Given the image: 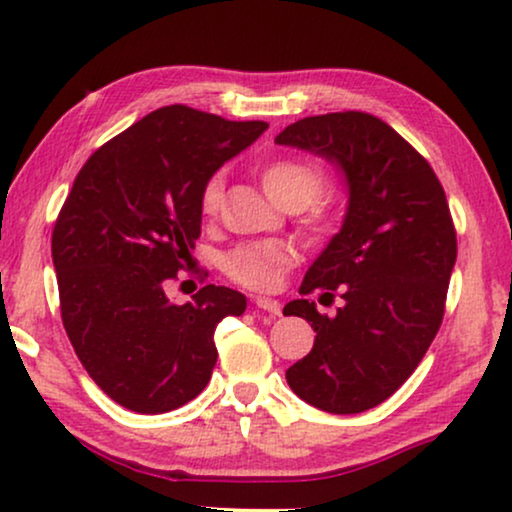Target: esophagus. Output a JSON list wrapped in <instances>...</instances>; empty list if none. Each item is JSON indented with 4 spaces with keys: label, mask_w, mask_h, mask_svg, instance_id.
Here are the masks:
<instances>
[{
    "label": "esophagus",
    "mask_w": 512,
    "mask_h": 512,
    "mask_svg": "<svg viewBox=\"0 0 512 512\" xmlns=\"http://www.w3.org/2000/svg\"><path fill=\"white\" fill-rule=\"evenodd\" d=\"M256 303V307L258 310H263V312H268V314H275V317H279V314H282V305H279V300H272V298H256L254 300Z\"/></svg>",
    "instance_id": "34e87169"
}]
</instances>
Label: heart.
Returning a JSON list of instances; mask_svg holds the SVG:
<instances>
[{
    "label": "heart",
    "mask_w": 512,
    "mask_h": 512,
    "mask_svg": "<svg viewBox=\"0 0 512 512\" xmlns=\"http://www.w3.org/2000/svg\"><path fill=\"white\" fill-rule=\"evenodd\" d=\"M261 184L268 198L286 212H300L317 200L324 188V172L310 160L279 158L263 167ZM223 195V177L212 174L200 193V209L205 216L219 212ZM312 228H326V216L312 219ZM298 261L296 249L289 242H254L242 244L223 258V272L244 289L272 291L282 284L286 270Z\"/></svg>",
    "instance_id": "obj_1"
}]
</instances>
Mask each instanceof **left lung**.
<instances>
[{"mask_svg": "<svg viewBox=\"0 0 512 512\" xmlns=\"http://www.w3.org/2000/svg\"><path fill=\"white\" fill-rule=\"evenodd\" d=\"M275 144L314 153L342 174L347 212L284 314L307 319L312 352L286 370L293 394L333 415H356L394 394L436 338L457 263V233L431 165L380 118L310 116ZM340 290L335 318L306 296Z\"/></svg>", "mask_w": 512, "mask_h": 512, "instance_id": "obj_1", "label": "left lung"}]
</instances>
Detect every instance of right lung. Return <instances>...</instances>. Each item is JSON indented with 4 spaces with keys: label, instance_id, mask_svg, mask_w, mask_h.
I'll list each match as a JSON object with an SVG mask.
<instances>
[{
    "label": "right lung",
    "instance_id": "1",
    "mask_svg": "<svg viewBox=\"0 0 512 512\" xmlns=\"http://www.w3.org/2000/svg\"><path fill=\"white\" fill-rule=\"evenodd\" d=\"M268 130L172 104L97 149L55 221L51 256L62 324L97 387L123 408L160 415L193 401L216 363L214 331L247 298L209 284L174 305L200 237V193L223 163Z\"/></svg>",
    "mask_w": 512,
    "mask_h": 512
}]
</instances>
